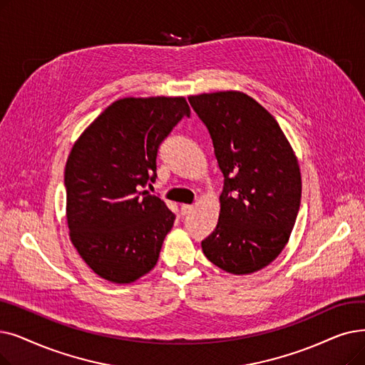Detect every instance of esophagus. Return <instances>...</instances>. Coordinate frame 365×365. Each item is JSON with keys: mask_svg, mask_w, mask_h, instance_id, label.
<instances>
[{"mask_svg": "<svg viewBox=\"0 0 365 365\" xmlns=\"http://www.w3.org/2000/svg\"><path fill=\"white\" fill-rule=\"evenodd\" d=\"M192 209H194V205H191V204H182L180 212H182V215L185 216V215H187V213H191Z\"/></svg>", "mask_w": 365, "mask_h": 365, "instance_id": "34e87169", "label": "esophagus"}]
</instances>
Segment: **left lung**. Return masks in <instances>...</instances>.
<instances>
[{
    "label": "left lung",
    "mask_w": 365,
    "mask_h": 365,
    "mask_svg": "<svg viewBox=\"0 0 365 365\" xmlns=\"http://www.w3.org/2000/svg\"><path fill=\"white\" fill-rule=\"evenodd\" d=\"M207 126L224 173L216 230L201 242L220 270L250 274L287 246L301 200L295 152L276 119L240 91L187 98Z\"/></svg>",
    "instance_id": "1"
}]
</instances>
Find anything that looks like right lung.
Returning <instances> with one entry per match:
<instances>
[{"label": "right lung", "instance_id": "obj_1", "mask_svg": "<svg viewBox=\"0 0 365 365\" xmlns=\"http://www.w3.org/2000/svg\"><path fill=\"white\" fill-rule=\"evenodd\" d=\"M189 115L185 97L120 98L73 145L64 173L70 240L100 277L133 283L156 265L174 213L140 189L156 178L161 141Z\"/></svg>", "mask_w": 365, "mask_h": 365}]
</instances>
